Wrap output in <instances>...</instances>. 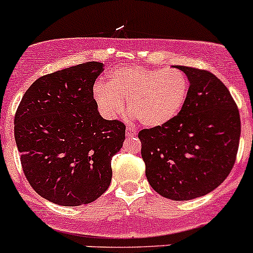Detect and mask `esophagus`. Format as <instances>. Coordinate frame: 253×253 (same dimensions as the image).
<instances>
[{"instance_id":"obj_1","label":"esophagus","mask_w":253,"mask_h":253,"mask_svg":"<svg viewBox=\"0 0 253 253\" xmlns=\"http://www.w3.org/2000/svg\"><path fill=\"white\" fill-rule=\"evenodd\" d=\"M136 129L134 128H132V127H127L126 128V136L127 137H133V136H136Z\"/></svg>"}]
</instances>
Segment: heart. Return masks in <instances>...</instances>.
Segmentation results:
<instances>
[{
	"instance_id": "b5f03b06",
	"label": "heart",
	"mask_w": 253,
	"mask_h": 253,
	"mask_svg": "<svg viewBox=\"0 0 253 253\" xmlns=\"http://www.w3.org/2000/svg\"><path fill=\"white\" fill-rule=\"evenodd\" d=\"M188 79L178 69H152L141 65L115 68L106 85L95 84L92 96L104 116L115 119L127 109L139 124L158 127L180 112L188 96Z\"/></svg>"
}]
</instances>
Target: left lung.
I'll list each match as a JSON object with an SVG mask.
<instances>
[{
  "label": "left lung",
  "instance_id": "obj_1",
  "mask_svg": "<svg viewBox=\"0 0 253 253\" xmlns=\"http://www.w3.org/2000/svg\"><path fill=\"white\" fill-rule=\"evenodd\" d=\"M190 82L185 104L163 126L143 128L138 138L152 188L170 200L212 192L231 171L241 121L235 100L212 73L175 65Z\"/></svg>",
  "mask_w": 253,
  "mask_h": 253
}]
</instances>
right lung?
Instances as JSON below:
<instances>
[{"instance_id": "obj_1", "label": "right lung", "mask_w": 253, "mask_h": 253, "mask_svg": "<svg viewBox=\"0 0 253 253\" xmlns=\"http://www.w3.org/2000/svg\"><path fill=\"white\" fill-rule=\"evenodd\" d=\"M104 64L87 61L37 79L14 115L23 173L41 197L63 207L89 204L111 183V159L126 126L104 120L92 89Z\"/></svg>"}]
</instances>
